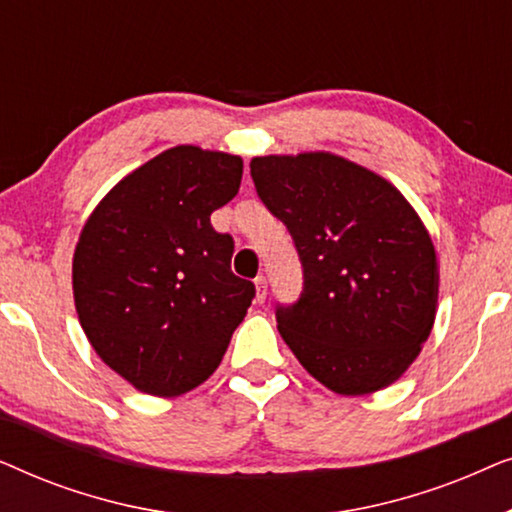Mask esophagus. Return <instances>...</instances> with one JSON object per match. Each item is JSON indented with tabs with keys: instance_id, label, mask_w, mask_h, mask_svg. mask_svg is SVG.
<instances>
[{
	"instance_id": "esophagus-1",
	"label": "esophagus",
	"mask_w": 512,
	"mask_h": 512,
	"mask_svg": "<svg viewBox=\"0 0 512 512\" xmlns=\"http://www.w3.org/2000/svg\"><path fill=\"white\" fill-rule=\"evenodd\" d=\"M265 296H268V282L265 277H256V303H263Z\"/></svg>"
}]
</instances>
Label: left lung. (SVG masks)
<instances>
[{
  "label": "left lung",
  "instance_id": "obj_1",
  "mask_svg": "<svg viewBox=\"0 0 512 512\" xmlns=\"http://www.w3.org/2000/svg\"><path fill=\"white\" fill-rule=\"evenodd\" d=\"M249 167L303 263V293L277 307L279 335L335 394L394 384L436 321L438 258L419 214L380 174L328 151Z\"/></svg>",
  "mask_w": 512,
  "mask_h": 512
}]
</instances>
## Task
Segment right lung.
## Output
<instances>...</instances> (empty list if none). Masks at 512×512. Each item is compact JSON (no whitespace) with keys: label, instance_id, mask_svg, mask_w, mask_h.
Listing matches in <instances>:
<instances>
[{"label":"right lung","instance_id":"obj_1","mask_svg":"<svg viewBox=\"0 0 512 512\" xmlns=\"http://www.w3.org/2000/svg\"><path fill=\"white\" fill-rule=\"evenodd\" d=\"M240 181V156L174 146L118 181L81 230L72 263L81 328L144 394L200 387L249 310L256 289L230 270L233 237L209 221Z\"/></svg>","mask_w":512,"mask_h":512}]
</instances>
